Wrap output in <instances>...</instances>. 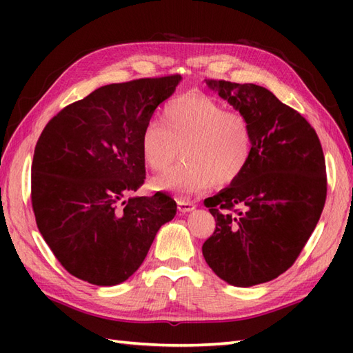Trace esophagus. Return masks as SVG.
<instances>
[{
    "label": "esophagus",
    "instance_id": "34e87169",
    "mask_svg": "<svg viewBox=\"0 0 353 353\" xmlns=\"http://www.w3.org/2000/svg\"><path fill=\"white\" fill-rule=\"evenodd\" d=\"M177 208L179 211H181L182 214H186V212H191L196 209V205L192 203V201H188V200H179L177 201Z\"/></svg>",
    "mask_w": 353,
    "mask_h": 353
}]
</instances>
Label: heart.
Here are the masks:
<instances>
[{
    "mask_svg": "<svg viewBox=\"0 0 353 353\" xmlns=\"http://www.w3.org/2000/svg\"><path fill=\"white\" fill-rule=\"evenodd\" d=\"M182 147L186 163L156 176L152 181L154 190L188 199L212 183H234L253 152L249 118L203 94L177 97L163 108L162 125L152 121L144 127L141 152L150 168L161 171Z\"/></svg>",
    "mask_w": 353,
    "mask_h": 353,
    "instance_id": "1",
    "label": "heart"
}]
</instances>
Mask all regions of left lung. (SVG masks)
Instances as JSON below:
<instances>
[{
    "label": "left lung",
    "instance_id": "1",
    "mask_svg": "<svg viewBox=\"0 0 353 353\" xmlns=\"http://www.w3.org/2000/svg\"><path fill=\"white\" fill-rule=\"evenodd\" d=\"M249 118L253 152L241 177L205 200L215 230L201 250L234 287L276 279L294 264L326 200V165L316 130L268 89L205 80Z\"/></svg>",
    "mask_w": 353,
    "mask_h": 353
}]
</instances>
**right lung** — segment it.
<instances>
[{
	"mask_svg": "<svg viewBox=\"0 0 353 353\" xmlns=\"http://www.w3.org/2000/svg\"><path fill=\"white\" fill-rule=\"evenodd\" d=\"M181 76L95 89L50 119L32 163V205L45 243L65 270L100 287L137 272L177 205L165 192L130 197L145 181L141 134Z\"/></svg>",
	"mask_w": 353,
	"mask_h": 353,
	"instance_id": "1",
	"label": "right lung"
}]
</instances>
